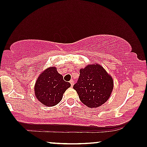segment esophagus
Listing matches in <instances>:
<instances>
[{"label":"esophagus","mask_w":147,"mask_h":147,"mask_svg":"<svg viewBox=\"0 0 147 147\" xmlns=\"http://www.w3.org/2000/svg\"><path fill=\"white\" fill-rule=\"evenodd\" d=\"M69 83H71V86H74V80L71 79V80H70V81H69Z\"/></svg>","instance_id":"esophagus-1"}]
</instances>
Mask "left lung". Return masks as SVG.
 I'll list each match as a JSON object with an SVG mask.
<instances>
[{"label": "left lung", "instance_id": "left-lung-1", "mask_svg": "<svg viewBox=\"0 0 147 147\" xmlns=\"http://www.w3.org/2000/svg\"><path fill=\"white\" fill-rule=\"evenodd\" d=\"M74 89L85 105L97 108L109 99L113 89V80L100 64H89L80 69L79 78Z\"/></svg>", "mask_w": 147, "mask_h": 147}]
</instances>
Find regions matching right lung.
Listing matches in <instances>:
<instances>
[{
    "label": "right lung",
    "mask_w": 147,
    "mask_h": 147,
    "mask_svg": "<svg viewBox=\"0 0 147 147\" xmlns=\"http://www.w3.org/2000/svg\"><path fill=\"white\" fill-rule=\"evenodd\" d=\"M57 70L55 67L44 70L38 77L34 86L36 98L46 107L57 105L62 99L64 92L71 86Z\"/></svg>",
    "instance_id": "1"
}]
</instances>
